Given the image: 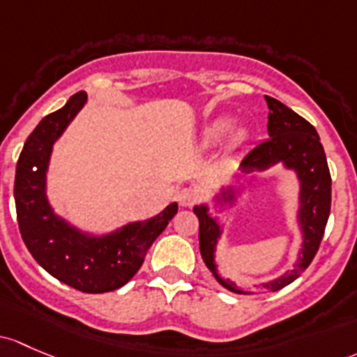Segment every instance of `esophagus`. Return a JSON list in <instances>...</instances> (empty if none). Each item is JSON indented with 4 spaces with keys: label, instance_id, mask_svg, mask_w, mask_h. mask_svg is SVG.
I'll list each match as a JSON object with an SVG mask.
<instances>
[{
    "label": "esophagus",
    "instance_id": "34e87169",
    "mask_svg": "<svg viewBox=\"0 0 357 357\" xmlns=\"http://www.w3.org/2000/svg\"><path fill=\"white\" fill-rule=\"evenodd\" d=\"M200 200V191L195 188H183L178 193V202L183 207H191L193 204Z\"/></svg>",
    "mask_w": 357,
    "mask_h": 357
}]
</instances>
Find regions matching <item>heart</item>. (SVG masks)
Returning <instances> with one entry per match:
<instances>
[{"mask_svg": "<svg viewBox=\"0 0 357 357\" xmlns=\"http://www.w3.org/2000/svg\"><path fill=\"white\" fill-rule=\"evenodd\" d=\"M229 128H231V119L229 118H217L213 121H210L207 126H205L204 137L207 142H219L224 135L227 133ZM245 138V133L241 130L231 131V137H229V144L231 147H238L239 144Z\"/></svg>", "mask_w": 357, "mask_h": 357, "instance_id": "b5f03b06", "label": "heart"}]
</instances>
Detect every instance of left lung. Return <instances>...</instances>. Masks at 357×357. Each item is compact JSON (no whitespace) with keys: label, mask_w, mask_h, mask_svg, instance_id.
<instances>
[{"label":"left lung","mask_w":357,"mask_h":357,"mask_svg":"<svg viewBox=\"0 0 357 357\" xmlns=\"http://www.w3.org/2000/svg\"><path fill=\"white\" fill-rule=\"evenodd\" d=\"M268 106V137L267 140L258 144L257 147L246 153L241 160V167L245 172L265 171V169L282 162L286 169H292L299 179V210L298 222L303 232V245L299 250L298 264L294 268L287 270L279 279L261 284L257 292L279 291L286 287L292 280L298 279L313 261L321 238H324L325 226L330 215V204H332V178H330L327 157H325L324 145L320 144L314 126H311L305 118L284 106L280 100L265 96ZM236 200L234 188L220 191L217 202L220 205H232ZM200 220V253L210 272L213 273L217 282L227 291L236 294H253L251 291H243L232 280L222 279L215 264V248L219 243L222 227L217 222L215 217L208 213L207 205H197L193 208Z\"/></svg>","instance_id":"1"}]
</instances>
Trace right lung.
Segmentation results:
<instances>
[{"label":"right lung","mask_w":357,"mask_h":357,"mask_svg":"<svg viewBox=\"0 0 357 357\" xmlns=\"http://www.w3.org/2000/svg\"><path fill=\"white\" fill-rule=\"evenodd\" d=\"M87 102V93L70 97L29 135L15 172V205L22 239L47 273L89 294L116 291L138 272L149 248L178 212L167 205L155 217L130 222L104 236L78 231L56 215L46 195V174L52 145Z\"/></svg>","instance_id":"obj_1"}]
</instances>
